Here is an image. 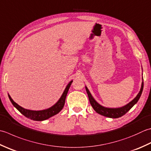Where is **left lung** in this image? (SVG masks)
I'll return each mask as SVG.
<instances>
[{
  "label": "left lung",
  "instance_id": "obj_1",
  "mask_svg": "<svg viewBox=\"0 0 151 151\" xmlns=\"http://www.w3.org/2000/svg\"><path fill=\"white\" fill-rule=\"evenodd\" d=\"M85 88L91 107H93L94 111H95L97 113L106 117L111 118V119H117V118L122 116L123 115H124L127 113V112H128L133 107H134V105L136 104L138 100L139 99L143 89V78L142 77V83H141V89L140 91H139V93H137L136 97H135L134 99L132 100L130 102H129L128 104H126L124 106H123V107H104V106L100 105L99 103L93 98V97L91 95V93H90V90H88L87 86H85Z\"/></svg>",
  "mask_w": 151,
  "mask_h": 151
}]
</instances>
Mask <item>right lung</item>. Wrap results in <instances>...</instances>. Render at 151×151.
Instances as JSON below:
<instances>
[{
  "label": "right lung",
  "instance_id": "add662e5",
  "mask_svg": "<svg viewBox=\"0 0 151 151\" xmlns=\"http://www.w3.org/2000/svg\"><path fill=\"white\" fill-rule=\"evenodd\" d=\"M73 81H70L69 82V84L67 85L66 88H65L63 93H62V95L61 96L60 98L58 99V101L56 102L54 105H52V107H50V108H48L46 109H44V110L33 111L24 109L23 107H21L18 104H17V103L12 99V97L9 95V93H8V95L11 103H12V105L20 112L23 115H24L25 117L35 121H43L48 119L50 117L57 114L62 110V109L64 107L65 102V99L68 91H69V89L70 85L72 84Z\"/></svg>",
  "mask_w": 151,
  "mask_h": 151
}]
</instances>
